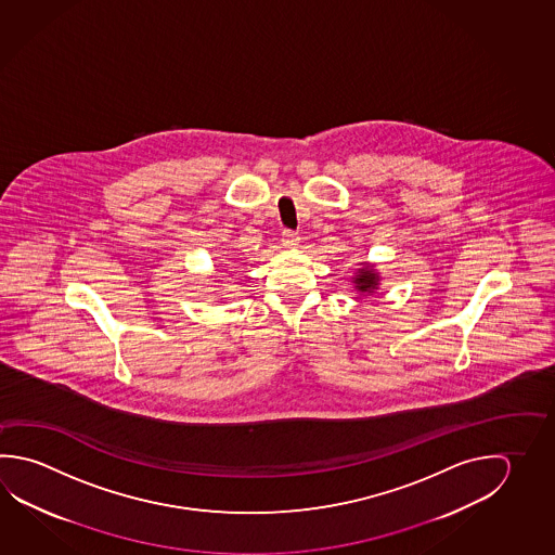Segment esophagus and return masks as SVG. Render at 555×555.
Returning <instances> with one entry per match:
<instances>
[{"mask_svg":"<svg viewBox=\"0 0 555 555\" xmlns=\"http://www.w3.org/2000/svg\"><path fill=\"white\" fill-rule=\"evenodd\" d=\"M299 234L293 231H283L282 242L283 246H287V248H295V246H299Z\"/></svg>","mask_w":555,"mask_h":555,"instance_id":"34e87169","label":"esophagus"}]
</instances>
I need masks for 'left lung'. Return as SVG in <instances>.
<instances>
[{
    "label": "left lung",
    "instance_id": "obj_1",
    "mask_svg": "<svg viewBox=\"0 0 555 555\" xmlns=\"http://www.w3.org/2000/svg\"><path fill=\"white\" fill-rule=\"evenodd\" d=\"M379 272L375 270V266L370 262H360V268L353 273L352 283L356 292L365 293V295H373L379 289Z\"/></svg>",
    "mask_w": 555,
    "mask_h": 555
}]
</instances>
